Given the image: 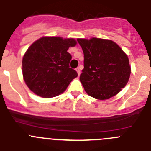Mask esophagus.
Masks as SVG:
<instances>
[{"label": "esophagus", "mask_w": 151, "mask_h": 151, "mask_svg": "<svg viewBox=\"0 0 151 151\" xmlns=\"http://www.w3.org/2000/svg\"><path fill=\"white\" fill-rule=\"evenodd\" d=\"M76 71L77 72V74H78V76H80V74H81V68H76Z\"/></svg>", "instance_id": "esophagus-1"}]
</instances>
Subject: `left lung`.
Listing matches in <instances>:
<instances>
[{"label":"left lung","mask_w":151,"mask_h":151,"mask_svg":"<svg viewBox=\"0 0 151 151\" xmlns=\"http://www.w3.org/2000/svg\"><path fill=\"white\" fill-rule=\"evenodd\" d=\"M84 55L80 81L89 96L104 100L116 96L127 84L131 74L129 61L111 40L77 39Z\"/></svg>","instance_id":"obj_1"}]
</instances>
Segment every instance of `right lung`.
I'll use <instances>...</instances> for the list:
<instances>
[{
	"label": "right lung",
	"instance_id": "right-lung-1",
	"mask_svg": "<svg viewBox=\"0 0 151 151\" xmlns=\"http://www.w3.org/2000/svg\"><path fill=\"white\" fill-rule=\"evenodd\" d=\"M77 41L61 37H43L34 42L22 59L25 83L34 93L43 98L59 96L77 77L69 67L71 55L68 52Z\"/></svg>",
	"mask_w": 151,
	"mask_h": 151
}]
</instances>
